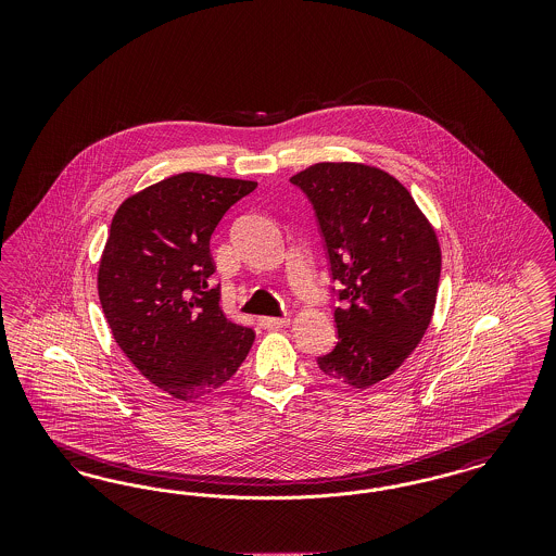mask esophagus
<instances>
[{
  "label": "esophagus",
  "instance_id": "34e87169",
  "mask_svg": "<svg viewBox=\"0 0 556 556\" xmlns=\"http://www.w3.org/2000/svg\"><path fill=\"white\" fill-rule=\"evenodd\" d=\"M261 325L265 329H281V327L290 325V317H263L261 318Z\"/></svg>",
  "mask_w": 556,
  "mask_h": 556
}]
</instances>
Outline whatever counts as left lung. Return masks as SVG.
<instances>
[{"instance_id":"obj_1","label":"left lung","mask_w":556,"mask_h":556,"mask_svg":"<svg viewBox=\"0 0 556 556\" xmlns=\"http://www.w3.org/2000/svg\"><path fill=\"white\" fill-rule=\"evenodd\" d=\"M290 181L313 204L342 302L333 306L338 344L318 356V369L365 390L421 342L440 286V243L408 189L375 166L318 162Z\"/></svg>"}]
</instances>
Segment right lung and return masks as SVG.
<instances>
[{
  "instance_id": "obj_1",
  "label": "right lung",
  "mask_w": 556,
  "mask_h": 556,
  "mask_svg": "<svg viewBox=\"0 0 556 556\" xmlns=\"http://www.w3.org/2000/svg\"><path fill=\"white\" fill-rule=\"evenodd\" d=\"M254 181L181 173L127 198L98 270L112 336L143 377L179 400L211 394L245 361L254 331L223 315L211 236Z\"/></svg>"
}]
</instances>
